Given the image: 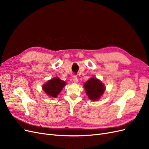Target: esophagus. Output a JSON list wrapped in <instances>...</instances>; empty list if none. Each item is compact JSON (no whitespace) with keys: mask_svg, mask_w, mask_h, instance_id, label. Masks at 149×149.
<instances>
[{"mask_svg":"<svg viewBox=\"0 0 149 149\" xmlns=\"http://www.w3.org/2000/svg\"><path fill=\"white\" fill-rule=\"evenodd\" d=\"M73 79V82L74 83H78V78H77V76H75V75H74L73 76V78H72Z\"/></svg>","mask_w":149,"mask_h":149,"instance_id":"34e87169","label":"esophagus"}]
</instances>
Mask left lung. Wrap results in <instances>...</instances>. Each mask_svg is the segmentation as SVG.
<instances>
[{"instance_id":"obj_1","label":"left lung","mask_w":149,"mask_h":149,"mask_svg":"<svg viewBox=\"0 0 149 149\" xmlns=\"http://www.w3.org/2000/svg\"><path fill=\"white\" fill-rule=\"evenodd\" d=\"M88 97L92 101L97 100L102 95L105 88L100 80L92 78L86 82L84 85Z\"/></svg>"}]
</instances>
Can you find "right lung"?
I'll list each match as a JSON object with an SVG mask.
<instances>
[{
  "label": "right lung",
  "mask_w": 149,
  "mask_h": 149,
  "mask_svg": "<svg viewBox=\"0 0 149 149\" xmlns=\"http://www.w3.org/2000/svg\"><path fill=\"white\" fill-rule=\"evenodd\" d=\"M65 84L66 83L64 81L56 77L48 81L46 84H45L43 86V89L48 96L56 97Z\"/></svg>",
  "instance_id": "add662e5"
}]
</instances>
